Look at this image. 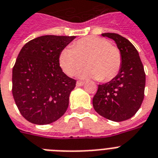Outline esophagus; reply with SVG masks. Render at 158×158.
<instances>
[{
	"mask_svg": "<svg viewBox=\"0 0 158 158\" xmlns=\"http://www.w3.org/2000/svg\"><path fill=\"white\" fill-rule=\"evenodd\" d=\"M83 84H84V82L83 81H77L76 83V85L78 86V87H81V86H83Z\"/></svg>",
	"mask_w": 158,
	"mask_h": 158,
	"instance_id": "esophagus-1",
	"label": "esophagus"
}]
</instances>
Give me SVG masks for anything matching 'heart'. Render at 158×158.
Listing matches in <instances>:
<instances>
[{"label":"heart","mask_w":158,"mask_h":158,"mask_svg":"<svg viewBox=\"0 0 158 158\" xmlns=\"http://www.w3.org/2000/svg\"><path fill=\"white\" fill-rule=\"evenodd\" d=\"M85 63L87 67L80 74L82 78L109 82L121 68V53L105 38L88 36L73 43L72 48H64L59 54L60 67L69 76L76 75Z\"/></svg>","instance_id":"1"}]
</instances>
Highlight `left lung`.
Here are the masks:
<instances>
[{"label":"left lung","mask_w":158,"mask_h":158,"mask_svg":"<svg viewBox=\"0 0 158 158\" xmlns=\"http://www.w3.org/2000/svg\"><path fill=\"white\" fill-rule=\"evenodd\" d=\"M115 41L122 55L121 68L112 80L99 84L92 99L94 109L103 117L120 122L134 116L142 104L145 73L138 51L128 39L115 33H104Z\"/></svg>","instance_id":"1"}]
</instances>
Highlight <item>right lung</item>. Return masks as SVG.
I'll return each mask as SVG.
<instances>
[{"instance_id":"obj_1","label":"right lung","mask_w":158,"mask_h":158,"mask_svg":"<svg viewBox=\"0 0 158 158\" xmlns=\"http://www.w3.org/2000/svg\"><path fill=\"white\" fill-rule=\"evenodd\" d=\"M75 36L44 35L28 42L13 68V95L22 116L30 123L48 124L66 112L76 80L59 66L61 51Z\"/></svg>"}]
</instances>
